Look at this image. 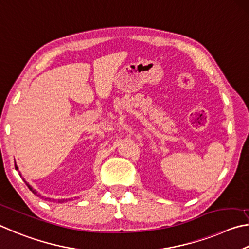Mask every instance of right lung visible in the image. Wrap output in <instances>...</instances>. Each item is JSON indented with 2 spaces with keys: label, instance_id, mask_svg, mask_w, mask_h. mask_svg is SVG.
I'll list each match as a JSON object with an SVG mask.
<instances>
[{
  "label": "right lung",
  "instance_id": "right-lung-1",
  "mask_svg": "<svg viewBox=\"0 0 249 249\" xmlns=\"http://www.w3.org/2000/svg\"><path fill=\"white\" fill-rule=\"evenodd\" d=\"M16 168H17V167H16ZM26 185H27V186H28V188H29L30 190H32V191H33V193H34L35 195H36V194H37V193H36V191H35V190H34V189L32 188V187H30V186H29L28 184H26ZM63 201H65V200H60V202H63Z\"/></svg>",
  "mask_w": 249,
  "mask_h": 249
}]
</instances>
